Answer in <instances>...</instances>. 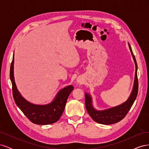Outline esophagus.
<instances>
[{"instance_id":"obj_1","label":"esophagus","mask_w":149,"mask_h":149,"mask_svg":"<svg viewBox=\"0 0 149 149\" xmlns=\"http://www.w3.org/2000/svg\"><path fill=\"white\" fill-rule=\"evenodd\" d=\"M83 82V79L81 78H78L77 79V83H79V84H81Z\"/></svg>"}]
</instances>
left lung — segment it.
Listing matches in <instances>:
<instances>
[{"label": "left lung", "mask_w": 149, "mask_h": 149, "mask_svg": "<svg viewBox=\"0 0 149 149\" xmlns=\"http://www.w3.org/2000/svg\"><path fill=\"white\" fill-rule=\"evenodd\" d=\"M129 45L130 53L132 54L133 59L136 65V73H135V78L132 92L127 101L122 103L121 104L112 107L108 109L99 111L96 110L93 106L92 97L90 94L85 93V104L86 108L91 118L96 123L104 125L113 124L118 123L124 119V117L127 114L130 109L131 108L138 93V79H137V65L136 58H135L131 47Z\"/></svg>", "instance_id": "1"}]
</instances>
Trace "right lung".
I'll return each mask as SVG.
<instances>
[{
  "mask_svg": "<svg viewBox=\"0 0 149 149\" xmlns=\"http://www.w3.org/2000/svg\"><path fill=\"white\" fill-rule=\"evenodd\" d=\"M14 53L10 65V78L12 84L13 97L17 106L23 112L25 116L33 123L38 125H48L57 122L64 111L66 103L70 94L74 87L72 85L67 86L60 89L55 99L47 104H35L22 97L17 89L13 74Z\"/></svg>",
  "mask_w": 149,
  "mask_h": 149,
  "instance_id": "add662e5",
  "label": "right lung"
}]
</instances>
